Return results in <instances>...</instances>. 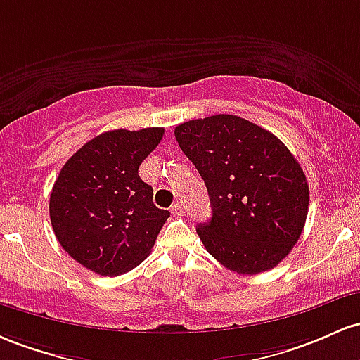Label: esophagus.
Returning a JSON list of instances; mask_svg holds the SVG:
<instances>
[{
    "label": "esophagus",
    "instance_id": "1",
    "mask_svg": "<svg viewBox=\"0 0 360 360\" xmlns=\"http://www.w3.org/2000/svg\"><path fill=\"white\" fill-rule=\"evenodd\" d=\"M172 212L175 214V216H184V205H181L180 202H176V204L172 205Z\"/></svg>",
    "mask_w": 360,
    "mask_h": 360
}]
</instances>
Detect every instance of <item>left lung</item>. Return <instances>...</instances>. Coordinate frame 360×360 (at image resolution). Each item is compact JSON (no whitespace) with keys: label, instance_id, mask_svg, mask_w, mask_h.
<instances>
[{"label":"left lung","instance_id":"left-lung-1","mask_svg":"<svg viewBox=\"0 0 360 360\" xmlns=\"http://www.w3.org/2000/svg\"><path fill=\"white\" fill-rule=\"evenodd\" d=\"M175 137L211 199V221L197 226L205 250L243 276L276 267L308 216V180L292 153L272 132L228 114L180 124Z\"/></svg>","mask_w":360,"mask_h":360}]
</instances>
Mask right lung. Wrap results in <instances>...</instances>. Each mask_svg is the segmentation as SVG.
Instances as JSON below:
<instances>
[{
    "mask_svg": "<svg viewBox=\"0 0 360 360\" xmlns=\"http://www.w3.org/2000/svg\"><path fill=\"white\" fill-rule=\"evenodd\" d=\"M163 134L161 127L103 132L59 172L49 202L52 229L64 252L98 276L137 267L169 217L137 175Z\"/></svg>",
    "mask_w": 360,
    "mask_h": 360,
    "instance_id": "right-lung-1",
    "label": "right lung"
}]
</instances>
